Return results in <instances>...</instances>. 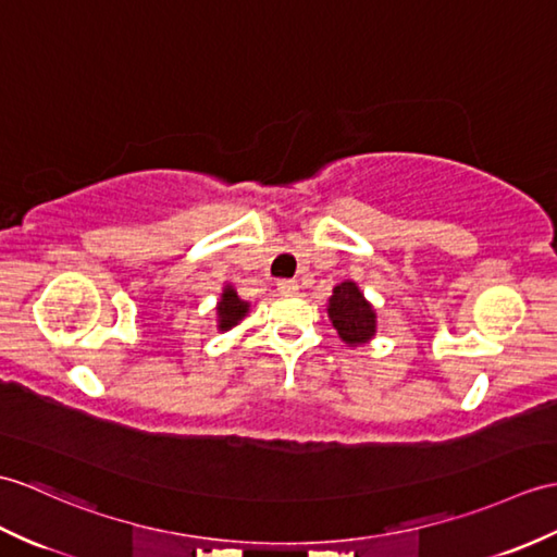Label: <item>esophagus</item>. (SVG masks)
I'll return each instance as SVG.
<instances>
[{"label":"esophagus","instance_id":"1","mask_svg":"<svg viewBox=\"0 0 557 557\" xmlns=\"http://www.w3.org/2000/svg\"><path fill=\"white\" fill-rule=\"evenodd\" d=\"M277 289L282 294H296V292H299V282H296V280H280Z\"/></svg>","mask_w":557,"mask_h":557}]
</instances>
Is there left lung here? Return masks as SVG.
I'll return each mask as SVG.
<instances>
[{
	"label": "left lung",
	"mask_w": 557,
	"mask_h": 557,
	"mask_svg": "<svg viewBox=\"0 0 557 557\" xmlns=\"http://www.w3.org/2000/svg\"><path fill=\"white\" fill-rule=\"evenodd\" d=\"M330 318L334 330L346 344H366L374 334L372 306L363 299V294L354 282H342L334 287L330 299Z\"/></svg>",
	"instance_id": "left-lung-1"
}]
</instances>
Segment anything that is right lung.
Masks as SVG:
<instances>
[{"mask_svg": "<svg viewBox=\"0 0 557 557\" xmlns=\"http://www.w3.org/2000/svg\"><path fill=\"white\" fill-rule=\"evenodd\" d=\"M247 310H249V306H247V301H242L239 296H237V292L232 289V287H227L225 292H223V299H220V304H218V318H220V330H230V327H235L237 322L247 315Z\"/></svg>", "mask_w": 557, "mask_h": 557, "instance_id": "1", "label": "right lung"}]
</instances>
